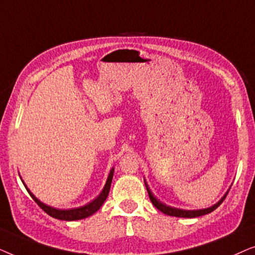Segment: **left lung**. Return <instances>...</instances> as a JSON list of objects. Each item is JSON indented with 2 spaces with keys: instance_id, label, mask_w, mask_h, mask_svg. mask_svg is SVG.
I'll list each match as a JSON object with an SVG mask.
<instances>
[{
  "instance_id": "left-lung-1",
  "label": "left lung",
  "mask_w": 255,
  "mask_h": 255,
  "mask_svg": "<svg viewBox=\"0 0 255 255\" xmlns=\"http://www.w3.org/2000/svg\"><path fill=\"white\" fill-rule=\"evenodd\" d=\"M145 186H146V189H147V193H148V196H149V200L153 203V205L160 210L161 212H163L165 215H168V216H174V217H183V218H195V217H200V216H203V215H207V214H210L215 210V209H217L219 205L222 204V202L225 200L226 193L224 196L221 198V201L218 202V203H216L215 205H212L210 208H207V209H201V210H182V209H177V208H173V207H168V205L163 204L162 202H160L158 198H156L154 195L152 194V191L149 190V188L147 186V183L145 182Z\"/></svg>"
}]
</instances>
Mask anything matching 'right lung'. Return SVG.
Returning a JSON list of instances; mask_svg holds the SVG:
<instances>
[{
  "mask_svg": "<svg viewBox=\"0 0 255 255\" xmlns=\"http://www.w3.org/2000/svg\"><path fill=\"white\" fill-rule=\"evenodd\" d=\"M114 168H111L110 173H109V176H108L107 179V182H106V186H104L103 190L101 191V194L97 196L95 200L93 202H90V203L83 205V207H80V208H74V209H68V210H61V209H57V208H52L50 205H46L44 204L43 202H40L38 198L34 196V195L31 193V191L27 189V187L25 186V183H24V186H25L27 193L30 194V196L33 198V201L36 202V203L39 205V207L43 209V210L46 212L47 215H50L51 217L53 218H57V219H61V221H79V219H83V218H87L89 217V216H92L95 214V212L99 210V209L102 207V204L104 203V201L107 200L108 195H109V190H110V187H111V181H113V176H114Z\"/></svg>",
  "mask_w": 255,
  "mask_h": 255,
  "instance_id": "right-lung-1",
  "label": "right lung"
}]
</instances>
